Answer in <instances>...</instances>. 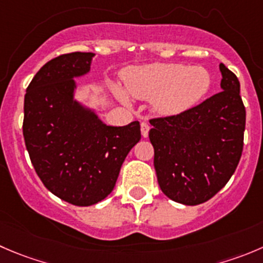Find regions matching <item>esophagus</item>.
Listing matches in <instances>:
<instances>
[{
	"instance_id": "esophagus-1",
	"label": "esophagus",
	"mask_w": 263,
	"mask_h": 263,
	"mask_svg": "<svg viewBox=\"0 0 263 263\" xmlns=\"http://www.w3.org/2000/svg\"><path fill=\"white\" fill-rule=\"evenodd\" d=\"M149 129H150V126L146 123V122H142L141 123V135L142 137H147V135H149Z\"/></svg>"
}]
</instances>
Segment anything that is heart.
<instances>
[{
	"label": "heart",
	"mask_w": 263,
	"mask_h": 263,
	"mask_svg": "<svg viewBox=\"0 0 263 263\" xmlns=\"http://www.w3.org/2000/svg\"><path fill=\"white\" fill-rule=\"evenodd\" d=\"M211 85L212 78L207 69L180 64H150L124 76L126 92L140 100H153V108L164 116L191 108L210 91ZM126 92L117 88L119 98L128 103Z\"/></svg>",
	"instance_id": "obj_1"
}]
</instances>
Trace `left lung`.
<instances>
[{
	"label": "left lung",
	"mask_w": 263,
	"mask_h": 263,
	"mask_svg": "<svg viewBox=\"0 0 263 263\" xmlns=\"http://www.w3.org/2000/svg\"><path fill=\"white\" fill-rule=\"evenodd\" d=\"M222 91L180 114L150 119L158 183L185 205L210 200L228 183L243 152L246 108L240 83L220 64Z\"/></svg>",
	"instance_id": "obj_1"
}]
</instances>
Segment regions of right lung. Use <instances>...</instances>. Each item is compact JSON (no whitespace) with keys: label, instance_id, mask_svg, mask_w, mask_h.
<instances>
[{"label":"right lung","instance_id":"right-lung-1","mask_svg":"<svg viewBox=\"0 0 263 263\" xmlns=\"http://www.w3.org/2000/svg\"><path fill=\"white\" fill-rule=\"evenodd\" d=\"M93 56L72 52L47 61L24 98L23 135L38 177L53 195L80 207L111 193L127 154L141 139L137 121L108 126L74 99V78L90 72Z\"/></svg>","mask_w":263,"mask_h":263}]
</instances>
